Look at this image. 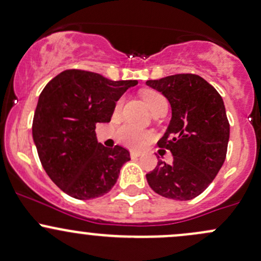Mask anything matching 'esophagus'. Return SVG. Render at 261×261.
Listing matches in <instances>:
<instances>
[{
	"label": "esophagus",
	"instance_id": "esophagus-1",
	"mask_svg": "<svg viewBox=\"0 0 261 261\" xmlns=\"http://www.w3.org/2000/svg\"><path fill=\"white\" fill-rule=\"evenodd\" d=\"M142 155V153L141 152H140V151H131L130 152V156H131V158H139V156H141Z\"/></svg>",
	"mask_w": 261,
	"mask_h": 261
}]
</instances>
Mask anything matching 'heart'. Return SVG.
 <instances>
[{
  "label": "heart",
  "mask_w": 261,
  "mask_h": 261,
  "mask_svg": "<svg viewBox=\"0 0 261 261\" xmlns=\"http://www.w3.org/2000/svg\"><path fill=\"white\" fill-rule=\"evenodd\" d=\"M145 102H146L147 108L151 110L152 114L158 112L159 110L167 106V100L161 92L155 91V90H147L142 95ZM122 100H119L115 105V112H119L121 109ZM116 139L120 144L125 145V146L131 147V149H142L146 146L150 141L152 140V134L150 131L140 130V128L134 127V126L121 125L116 130Z\"/></svg>",
  "instance_id": "heart-1"
}]
</instances>
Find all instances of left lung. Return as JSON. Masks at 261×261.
Listing matches in <instances>:
<instances>
[{
  "mask_svg": "<svg viewBox=\"0 0 261 261\" xmlns=\"http://www.w3.org/2000/svg\"><path fill=\"white\" fill-rule=\"evenodd\" d=\"M169 100L172 117L161 149L174 156L172 164L158 161L146 174L150 188L174 200L199 196L223 166L227 151L230 125L220 94L194 73H177L146 81Z\"/></svg>",
  "mask_w": 261,
  "mask_h": 261,
  "instance_id": "8db88e82",
  "label": "left lung"
}]
</instances>
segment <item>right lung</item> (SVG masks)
<instances>
[{
	"label": "right lung",
	"mask_w": 261,
	"mask_h": 261,
	"mask_svg": "<svg viewBox=\"0 0 261 261\" xmlns=\"http://www.w3.org/2000/svg\"><path fill=\"white\" fill-rule=\"evenodd\" d=\"M138 84L85 70H65L38 97L32 136L50 179L67 195L89 200L109 193L130 152L98 144L95 128L110 122L116 101Z\"/></svg>",
	"instance_id": "obj_1"
}]
</instances>
